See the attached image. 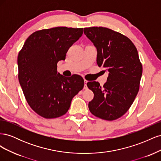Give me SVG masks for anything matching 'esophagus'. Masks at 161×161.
Returning <instances> with one entry per match:
<instances>
[{"label":"esophagus","instance_id":"obj_1","mask_svg":"<svg viewBox=\"0 0 161 161\" xmlns=\"http://www.w3.org/2000/svg\"><path fill=\"white\" fill-rule=\"evenodd\" d=\"M84 82H85V86H84V89H87V86H86L87 80H84Z\"/></svg>","mask_w":161,"mask_h":161}]
</instances>
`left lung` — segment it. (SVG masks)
<instances>
[{
    "instance_id": "1",
    "label": "left lung",
    "mask_w": 161,
    "mask_h": 161,
    "mask_svg": "<svg viewBox=\"0 0 161 161\" xmlns=\"http://www.w3.org/2000/svg\"><path fill=\"white\" fill-rule=\"evenodd\" d=\"M84 33L97 48V63L108 70L106 83H86L94 93L89 103L91 113L105 120L119 118L137 95L142 66L136 46L128 37L103 27L84 28Z\"/></svg>"
}]
</instances>
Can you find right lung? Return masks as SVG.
<instances>
[{
	"instance_id": "1",
	"label": "right lung",
	"mask_w": 161,
	"mask_h": 161,
	"mask_svg": "<svg viewBox=\"0 0 161 161\" xmlns=\"http://www.w3.org/2000/svg\"><path fill=\"white\" fill-rule=\"evenodd\" d=\"M82 28L58 27L37 31L29 36L17 58L19 81L30 108L43 118H56L69 109L73 97L83 89L78 75L65 77L57 71Z\"/></svg>"
}]
</instances>
